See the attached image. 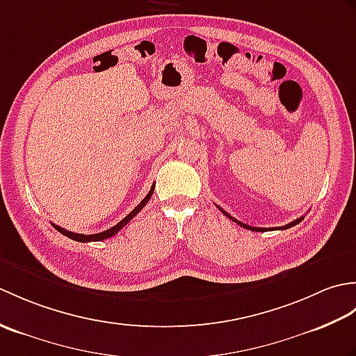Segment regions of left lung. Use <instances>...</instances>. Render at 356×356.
<instances>
[{
	"label": "left lung",
	"instance_id": "1",
	"mask_svg": "<svg viewBox=\"0 0 356 356\" xmlns=\"http://www.w3.org/2000/svg\"><path fill=\"white\" fill-rule=\"evenodd\" d=\"M218 209L222 211V213L226 216V217H229L231 220H234L236 223H238L240 226H243V228H246V229H251V231H257V232H266L268 229H287V228H292V226H295V225H298L301 220H303L305 217H300V218H297V220H293V222H291V223H287V225H284V226H280V228H254V226H249V225H245V223H241V222H238L237 218H234V217H231L228 213H226V211H223L220 207H217Z\"/></svg>",
	"mask_w": 356,
	"mask_h": 356
}]
</instances>
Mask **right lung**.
<instances>
[{
  "label": "right lung",
  "mask_w": 356,
  "mask_h": 356,
  "mask_svg": "<svg viewBox=\"0 0 356 356\" xmlns=\"http://www.w3.org/2000/svg\"><path fill=\"white\" fill-rule=\"evenodd\" d=\"M153 193H154V185L151 186V190H149V193L147 194V197L143 199L138 207H136L130 214H128L127 217H124L122 220H120L118 225H115L113 226V228H110V229H107V231H102V232H99V234H92V236H86V234H76V232H72V231H67V229H64V228H61V226H58V225H53L55 226V229L56 231H59L63 234V236H65V237H69V238H72V240H74V241H82V243H87V241H101V240H105V238H110V237H113L115 236V234H118L120 229L124 228V226L131 220V218L139 213V211L147 205L148 203V200L151 199V195H153Z\"/></svg>",
  "instance_id": "obj_1"
}]
</instances>
